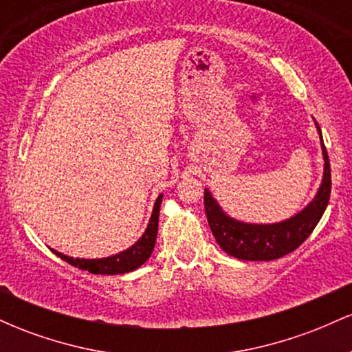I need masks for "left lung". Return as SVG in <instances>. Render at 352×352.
<instances>
[{
  "mask_svg": "<svg viewBox=\"0 0 352 352\" xmlns=\"http://www.w3.org/2000/svg\"><path fill=\"white\" fill-rule=\"evenodd\" d=\"M316 127L322 145V157H324V175H322L321 187L308 207L288 220L272 225L236 221L220 208L212 193L205 188L204 201L210 230L220 248L225 250L230 256L246 261L278 260L294 252L311 235L318 221L321 220L331 195V167L328 152L321 137V129L318 124Z\"/></svg>",
  "mask_w": 352,
  "mask_h": 352,
  "instance_id": "1",
  "label": "left lung"
}]
</instances>
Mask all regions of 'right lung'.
I'll return each instance as SVG.
<instances>
[{"instance_id":"obj_1","label":"right lung","mask_w":352,"mask_h":352,"mask_svg":"<svg viewBox=\"0 0 352 352\" xmlns=\"http://www.w3.org/2000/svg\"><path fill=\"white\" fill-rule=\"evenodd\" d=\"M160 204H162V195L157 197L155 205H153L151 221H148L145 233L131 246V248L125 250V252L112 254V256H107V258H99V260L71 258V256H66V254L56 252V250H52V252L58 254L60 260L67 261V263L76 266V268L86 270V272L94 273V274H122V273L134 272L135 268L142 266L145 261L148 260V256L152 254L153 246H155L157 228H159Z\"/></svg>"}]
</instances>
